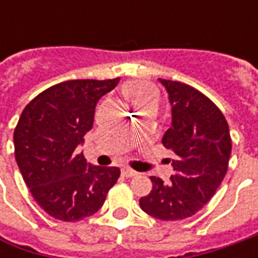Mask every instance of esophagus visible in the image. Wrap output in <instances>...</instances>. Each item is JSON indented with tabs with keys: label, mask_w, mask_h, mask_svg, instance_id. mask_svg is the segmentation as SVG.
<instances>
[{
	"label": "esophagus",
	"mask_w": 258,
	"mask_h": 258,
	"mask_svg": "<svg viewBox=\"0 0 258 258\" xmlns=\"http://www.w3.org/2000/svg\"><path fill=\"white\" fill-rule=\"evenodd\" d=\"M122 173H123L124 176H136L138 175L136 171H134L132 168H127V166H124L123 169H122Z\"/></svg>",
	"instance_id": "1"
}]
</instances>
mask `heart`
<instances>
[{"mask_svg": "<svg viewBox=\"0 0 258 258\" xmlns=\"http://www.w3.org/2000/svg\"><path fill=\"white\" fill-rule=\"evenodd\" d=\"M123 93L134 102L135 104H139L144 100L156 97V90L154 86L144 83V82H132L127 83L123 87Z\"/></svg>", "mask_w": 258, "mask_h": 258, "instance_id": "1", "label": "heart"}]
</instances>
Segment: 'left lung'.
Segmentation results:
<instances>
[{
    "mask_svg": "<svg viewBox=\"0 0 258 258\" xmlns=\"http://www.w3.org/2000/svg\"><path fill=\"white\" fill-rule=\"evenodd\" d=\"M171 104V127L162 144L172 149L171 182L151 176L152 191L139 200L145 213L176 221L198 213L221 185L228 169L231 138L228 123L201 92L179 82L158 79Z\"/></svg>",
    "mask_w": 258,
    "mask_h": 258,
    "instance_id": "8db88e82",
    "label": "left lung"
}]
</instances>
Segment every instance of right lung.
<instances>
[{
    "instance_id": "right-lung-1",
    "label": "right lung",
    "mask_w": 258,
    "mask_h": 258,
    "mask_svg": "<svg viewBox=\"0 0 258 258\" xmlns=\"http://www.w3.org/2000/svg\"><path fill=\"white\" fill-rule=\"evenodd\" d=\"M119 82L58 83L34 97L20 116L15 161L37 204L57 220L72 223L97 213L120 175L119 168L92 165L80 152L99 99Z\"/></svg>"
}]
</instances>
